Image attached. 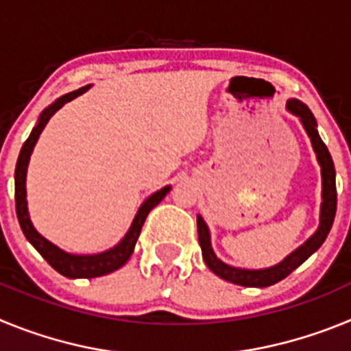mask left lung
<instances>
[{"label":"left lung","mask_w":351,"mask_h":351,"mask_svg":"<svg viewBox=\"0 0 351 351\" xmlns=\"http://www.w3.org/2000/svg\"><path fill=\"white\" fill-rule=\"evenodd\" d=\"M288 110L293 112L295 116L300 117L304 128L308 132V135L311 137L313 149H315L316 158H318V163L322 167V181H324V191H322V198H324V204H322V214H320V226L313 237H309L299 250H295L290 256L283 260L281 263L274 265L271 269H263V271H247V269H235L223 263L221 260H218V256L214 255L213 247H210V237L209 230H207V225L204 223L202 216H197V226H198V243L202 247V256L206 260L207 267L214 272L216 276H219L221 280L230 281V283L241 285V287H271V285L278 283V281L285 280L288 274L295 271L300 263H304L309 256L315 253L318 247L324 244V241L327 239L328 232L332 228L334 216H336V207H337V191H336V169H334V161L330 153H328L327 145L324 144V141L320 138L318 132H316V121L313 117L311 110L304 104L297 100H290L287 104Z\"/></svg>","instance_id":"left-lung-1"}]
</instances>
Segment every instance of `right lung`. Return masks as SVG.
I'll list each match as a JSON object with an SVG mask.
<instances>
[{"instance_id":"1","label":"right lung","mask_w":351,"mask_h":351,"mask_svg":"<svg viewBox=\"0 0 351 351\" xmlns=\"http://www.w3.org/2000/svg\"><path fill=\"white\" fill-rule=\"evenodd\" d=\"M86 89H88V86L77 89V91L68 93V95L61 96L60 100H56L51 107L43 110L42 116H40L38 125L33 128V132H31V135L27 137V141L24 142L23 149H21V153H19L17 165H15V213H17L19 225L23 228L27 241L35 246V250L38 251L43 258L47 260L49 265H51L52 269H56L60 274L66 276V278H73V280H75V278H98V276L110 274V272L123 267V265L128 262L130 256H132L133 247H135V243H137L138 235H141L142 225H144L147 214L151 213V209H153L154 206H158V204L163 200V197L170 191V186H165L163 190L151 195V197L142 204L141 209H138L137 216L133 219L132 226H130V230L128 234L125 235V239H123L116 247L105 251V253H100V255H68V253L61 251L60 247H56L54 244L49 243L47 239H43L42 235L33 228L29 216H27L26 207V170L31 151L35 147L40 133L45 128L49 119H51L66 101L73 100V98H77L79 95H82Z\"/></svg>"}]
</instances>
